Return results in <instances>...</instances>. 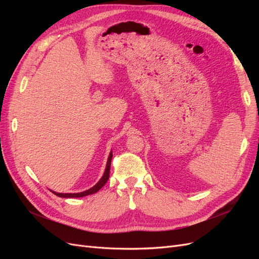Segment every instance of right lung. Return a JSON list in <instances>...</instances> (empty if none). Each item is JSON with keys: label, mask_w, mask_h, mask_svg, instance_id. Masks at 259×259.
I'll list each match as a JSON object with an SVG mask.
<instances>
[{"label": "right lung", "mask_w": 259, "mask_h": 259, "mask_svg": "<svg viewBox=\"0 0 259 259\" xmlns=\"http://www.w3.org/2000/svg\"><path fill=\"white\" fill-rule=\"evenodd\" d=\"M111 159H112V151L110 152V154H109V158H108V161H107V165H106V169H105V173L103 175V177L100 178L99 182L92 187L91 189L86 190V191H83V192H79V193H58V192H55V191H52L54 194H56L57 197H60V198H82V197H85V195H90V194H93V193H96L97 191H99L101 188H103L105 186V184L107 183V180L109 179V173H110V165H111Z\"/></svg>", "instance_id": "1"}]
</instances>
